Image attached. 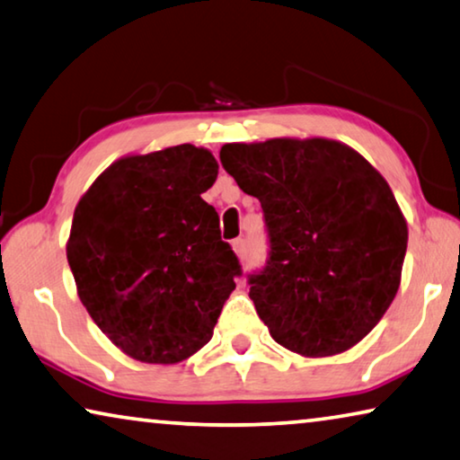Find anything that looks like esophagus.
<instances>
[{"instance_id":"esophagus-1","label":"esophagus","mask_w":460,"mask_h":460,"mask_svg":"<svg viewBox=\"0 0 460 460\" xmlns=\"http://www.w3.org/2000/svg\"><path fill=\"white\" fill-rule=\"evenodd\" d=\"M233 250H235V253L237 256H245V252H247V243H245V239H233Z\"/></svg>"}]
</instances>
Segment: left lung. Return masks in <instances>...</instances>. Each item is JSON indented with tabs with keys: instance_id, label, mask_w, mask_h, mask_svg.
I'll use <instances>...</instances> for the list:
<instances>
[{
	"instance_id": "8db88e82",
	"label": "left lung",
	"mask_w": 460,
	"mask_h": 460,
	"mask_svg": "<svg viewBox=\"0 0 460 460\" xmlns=\"http://www.w3.org/2000/svg\"><path fill=\"white\" fill-rule=\"evenodd\" d=\"M221 164L264 210L270 258L247 284L270 335L309 358L358 344L395 298L407 250L387 180L330 138L229 143Z\"/></svg>"
}]
</instances>
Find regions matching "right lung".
Here are the masks:
<instances>
[{
	"mask_svg": "<svg viewBox=\"0 0 460 460\" xmlns=\"http://www.w3.org/2000/svg\"><path fill=\"white\" fill-rule=\"evenodd\" d=\"M213 153L176 145L114 162L73 213L77 295L116 348L149 364L190 358L213 338L242 266L202 200Z\"/></svg>",
	"mask_w": 460,
	"mask_h": 460,
	"instance_id": "1",
	"label": "right lung"
}]
</instances>
